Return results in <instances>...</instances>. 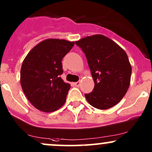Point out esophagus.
Instances as JSON below:
<instances>
[{
	"instance_id": "esophagus-1",
	"label": "esophagus",
	"mask_w": 152,
	"mask_h": 152,
	"mask_svg": "<svg viewBox=\"0 0 152 152\" xmlns=\"http://www.w3.org/2000/svg\"><path fill=\"white\" fill-rule=\"evenodd\" d=\"M74 85L75 86H77V87H79V86H80V81H77V82L74 83Z\"/></svg>"
}]
</instances>
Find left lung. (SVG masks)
<instances>
[{"label": "left lung", "instance_id": "obj_1", "mask_svg": "<svg viewBox=\"0 0 152 152\" xmlns=\"http://www.w3.org/2000/svg\"><path fill=\"white\" fill-rule=\"evenodd\" d=\"M86 54L95 85L85 94L92 107L107 109L121 101L128 91L132 68L125 51L102 35L86 37L75 42Z\"/></svg>", "mask_w": 152, "mask_h": 152}]
</instances>
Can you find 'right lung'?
<instances>
[{"label": "right lung", "instance_id": "right-lung-1", "mask_svg": "<svg viewBox=\"0 0 152 152\" xmlns=\"http://www.w3.org/2000/svg\"><path fill=\"white\" fill-rule=\"evenodd\" d=\"M74 42L48 39L35 45L25 57L20 72L21 86L35 108L54 112L66 101L70 85L61 78L62 61Z\"/></svg>", "mask_w": 152, "mask_h": 152}]
</instances>
